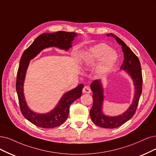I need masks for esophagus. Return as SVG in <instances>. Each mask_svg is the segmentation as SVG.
Listing matches in <instances>:
<instances>
[{"label":"esophagus","instance_id":"esophagus-1","mask_svg":"<svg viewBox=\"0 0 156 156\" xmlns=\"http://www.w3.org/2000/svg\"><path fill=\"white\" fill-rule=\"evenodd\" d=\"M83 93H87V94H90L91 93V90L90 89L89 87L88 86H85L83 89Z\"/></svg>","mask_w":156,"mask_h":156}]
</instances>
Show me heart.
Returning a JSON list of instances; mask_svg holds the SVG:
<instances>
[{
  "label": "heart",
  "mask_w": 156,
  "mask_h": 156,
  "mask_svg": "<svg viewBox=\"0 0 156 156\" xmlns=\"http://www.w3.org/2000/svg\"><path fill=\"white\" fill-rule=\"evenodd\" d=\"M117 58L116 51L109 49L106 44L101 43L83 52L81 56L80 64L83 69H87L93 67L99 61L95 71L98 76H102L111 71Z\"/></svg>",
  "instance_id": "obj_1"
}]
</instances>
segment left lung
I'll return each instance as SVG.
<instances>
[{
    "instance_id": "left-lung-1",
    "label": "left lung",
    "mask_w": 156,
    "mask_h": 156,
    "mask_svg": "<svg viewBox=\"0 0 156 156\" xmlns=\"http://www.w3.org/2000/svg\"><path fill=\"white\" fill-rule=\"evenodd\" d=\"M107 37H112L122 45L124 60L121 69L125 70L133 80L135 87L134 96L132 104L124 113L117 116H108L103 113V103L104 100L103 88L100 80H95L90 84L93 91V105L90 111V118L96 125L105 129H114L122 126L134 116L139 103L142 92L143 77L140 62L137 56L131 51L123 40L112 33L107 34Z\"/></svg>"
}]
</instances>
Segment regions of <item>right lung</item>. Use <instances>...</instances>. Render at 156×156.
Listing matches in <instances>:
<instances>
[{
	"label": "right lung",
	"mask_w": 156,
	"mask_h": 156,
	"mask_svg": "<svg viewBox=\"0 0 156 156\" xmlns=\"http://www.w3.org/2000/svg\"><path fill=\"white\" fill-rule=\"evenodd\" d=\"M78 34L74 32L58 31L53 33H43L39 35L32 44L23 53L16 74V90L22 114L28 121L37 126L51 129L58 126L67 119L69 107L72 103L81 97L84 85L81 83L76 88L69 90L62 96L57 105L49 112L38 114L29 108L25 100L24 83L30 60L45 48L56 47L68 51L71 48L72 42Z\"/></svg>",
	"instance_id": "obj_1"
}]
</instances>
